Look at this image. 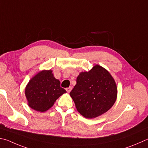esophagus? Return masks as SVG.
<instances>
[{"mask_svg":"<svg viewBox=\"0 0 148 148\" xmlns=\"http://www.w3.org/2000/svg\"><path fill=\"white\" fill-rule=\"evenodd\" d=\"M66 90L67 92H71V90H72V87H69V88H66Z\"/></svg>","mask_w":148,"mask_h":148,"instance_id":"34e87169","label":"esophagus"}]
</instances>
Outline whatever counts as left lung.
Returning a JSON list of instances; mask_svg holds the SVG:
<instances>
[{
    "label": "left lung",
    "mask_w": 148,
    "mask_h": 148,
    "mask_svg": "<svg viewBox=\"0 0 148 148\" xmlns=\"http://www.w3.org/2000/svg\"><path fill=\"white\" fill-rule=\"evenodd\" d=\"M117 86L106 69L96 65L89 71L82 72L70 92L77 111L86 119H95L106 113L117 98Z\"/></svg>",
    "instance_id": "8db88e82"
}]
</instances>
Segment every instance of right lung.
<instances>
[{
  "label": "right lung",
  "mask_w": 148,
  "mask_h": 148,
  "mask_svg": "<svg viewBox=\"0 0 148 148\" xmlns=\"http://www.w3.org/2000/svg\"><path fill=\"white\" fill-rule=\"evenodd\" d=\"M55 78L52 70H42L34 76L25 88L28 106L35 111L45 112L51 108L56 100L66 93Z\"/></svg>",
  "instance_id": "obj_1"
}]
</instances>
